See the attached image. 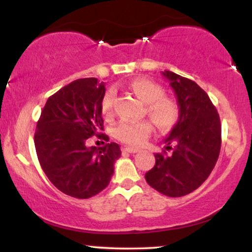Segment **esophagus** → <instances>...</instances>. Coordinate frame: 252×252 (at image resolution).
Listing matches in <instances>:
<instances>
[{
    "label": "esophagus",
    "mask_w": 252,
    "mask_h": 252,
    "mask_svg": "<svg viewBox=\"0 0 252 252\" xmlns=\"http://www.w3.org/2000/svg\"><path fill=\"white\" fill-rule=\"evenodd\" d=\"M124 150H126V152H128V153H131V154H135V153L138 152V149L135 148V147H126Z\"/></svg>",
    "instance_id": "esophagus-1"
}]
</instances>
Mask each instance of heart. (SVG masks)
<instances>
[{
    "mask_svg": "<svg viewBox=\"0 0 252 252\" xmlns=\"http://www.w3.org/2000/svg\"><path fill=\"white\" fill-rule=\"evenodd\" d=\"M134 94L146 103L147 114L152 117L156 126L161 129L172 128L179 121L180 109L173 98L163 96L164 91L160 85L140 78L131 84ZM114 92L108 91L102 99V114L105 118L112 116L114 106ZM153 131V126L148 120L137 122H121L114 129V135L121 142L130 146H141Z\"/></svg>",
    "mask_w": 252,
    "mask_h": 252,
    "instance_id": "1",
    "label": "heart"
}]
</instances>
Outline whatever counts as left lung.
I'll use <instances>...</instances> for the list:
<instances>
[{"mask_svg": "<svg viewBox=\"0 0 252 252\" xmlns=\"http://www.w3.org/2000/svg\"><path fill=\"white\" fill-rule=\"evenodd\" d=\"M162 74L174 90L180 116L164 140L172 154H155V166L144 178L158 192L176 198L201 186L215 168L221 126L216 106L198 84L174 72Z\"/></svg>", "mask_w": 252, "mask_h": 252, "instance_id": "1", "label": "left lung"}]
</instances>
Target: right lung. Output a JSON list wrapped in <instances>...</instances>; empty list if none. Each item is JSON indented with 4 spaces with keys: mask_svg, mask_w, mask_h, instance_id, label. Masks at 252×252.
<instances>
[{
    "mask_svg": "<svg viewBox=\"0 0 252 252\" xmlns=\"http://www.w3.org/2000/svg\"><path fill=\"white\" fill-rule=\"evenodd\" d=\"M104 94L105 85L96 78L74 80L48 98L37 121L34 143L40 166L58 189L73 198L102 192L121 156L115 142L86 146L88 138L103 130Z\"/></svg>",
    "mask_w": 252,
    "mask_h": 252,
    "instance_id": "right-lung-1",
    "label": "right lung"
}]
</instances>
